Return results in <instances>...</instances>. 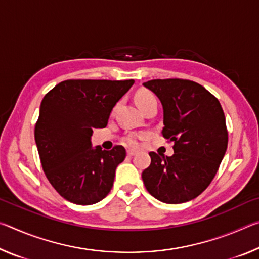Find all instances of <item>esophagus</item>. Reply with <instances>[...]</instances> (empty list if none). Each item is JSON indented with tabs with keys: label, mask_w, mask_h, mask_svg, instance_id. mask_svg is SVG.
<instances>
[{
	"label": "esophagus",
	"mask_w": 259,
	"mask_h": 259,
	"mask_svg": "<svg viewBox=\"0 0 259 259\" xmlns=\"http://www.w3.org/2000/svg\"><path fill=\"white\" fill-rule=\"evenodd\" d=\"M136 151H133V150H128L126 151V154H128V156H134V155H136Z\"/></svg>",
	"instance_id": "obj_1"
}]
</instances>
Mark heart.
<instances>
[{"mask_svg": "<svg viewBox=\"0 0 259 259\" xmlns=\"http://www.w3.org/2000/svg\"><path fill=\"white\" fill-rule=\"evenodd\" d=\"M135 99H136V103H137L138 106L142 108V111L145 107H147L148 105L156 103L155 95L148 89H139L135 95ZM138 138H139V136L131 135L128 138H126V143H128L131 146H137Z\"/></svg>", "mask_w": 259, "mask_h": 259, "instance_id": "1", "label": "heart"}]
</instances>
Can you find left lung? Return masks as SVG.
<instances>
[{
	"label": "left lung",
	"instance_id": "8db88e82",
	"mask_svg": "<svg viewBox=\"0 0 259 259\" xmlns=\"http://www.w3.org/2000/svg\"><path fill=\"white\" fill-rule=\"evenodd\" d=\"M144 85L161 100L162 135L174 142V154L151 152L143 182L148 193L162 202H187L210 185L225 155L229 133L224 111L219 100L194 81L157 78Z\"/></svg>",
	"mask_w": 259,
	"mask_h": 259
}]
</instances>
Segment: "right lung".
I'll return each instance as SVG.
<instances>
[{"label":"right lung","mask_w":259,"mask_h":259,"mask_svg":"<svg viewBox=\"0 0 259 259\" xmlns=\"http://www.w3.org/2000/svg\"><path fill=\"white\" fill-rule=\"evenodd\" d=\"M134 80H66L42 99L34 136L42 169L64 199L75 204L99 202L112 190L123 146L91 147L94 128H105L109 114Z\"/></svg>","instance_id":"add662e5"}]
</instances>
